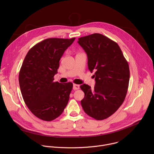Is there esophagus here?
<instances>
[{
  "instance_id": "esophagus-1",
  "label": "esophagus",
  "mask_w": 154,
  "mask_h": 154,
  "mask_svg": "<svg viewBox=\"0 0 154 154\" xmlns=\"http://www.w3.org/2000/svg\"><path fill=\"white\" fill-rule=\"evenodd\" d=\"M79 88H80L79 85H77V84H74V85H73V90H79Z\"/></svg>"
}]
</instances>
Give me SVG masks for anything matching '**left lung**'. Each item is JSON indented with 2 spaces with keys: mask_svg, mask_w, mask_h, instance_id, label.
Masks as SVG:
<instances>
[{
  "mask_svg": "<svg viewBox=\"0 0 154 154\" xmlns=\"http://www.w3.org/2000/svg\"><path fill=\"white\" fill-rule=\"evenodd\" d=\"M78 43L88 56V66L94 71V89L83 84L85 93L81 105L84 112L96 120L112 116L122 104L128 90V62L118 44L108 37L94 33L79 38Z\"/></svg>",
  "mask_w": 154,
  "mask_h": 154,
  "instance_id": "1",
  "label": "left lung"
}]
</instances>
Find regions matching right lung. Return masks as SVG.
Returning a JSON list of instances; mask_svg holds the SVG:
<instances>
[{"label":"right lung","instance_id":"right-lung-1","mask_svg":"<svg viewBox=\"0 0 154 154\" xmlns=\"http://www.w3.org/2000/svg\"><path fill=\"white\" fill-rule=\"evenodd\" d=\"M75 38H48L27 54L19 74L20 89L30 112L39 119L51 121L61 115L66 106L73 84L54 82L60 60Z\"/></svg>","mask_w":154,"mask_h":154}]
</instances>
